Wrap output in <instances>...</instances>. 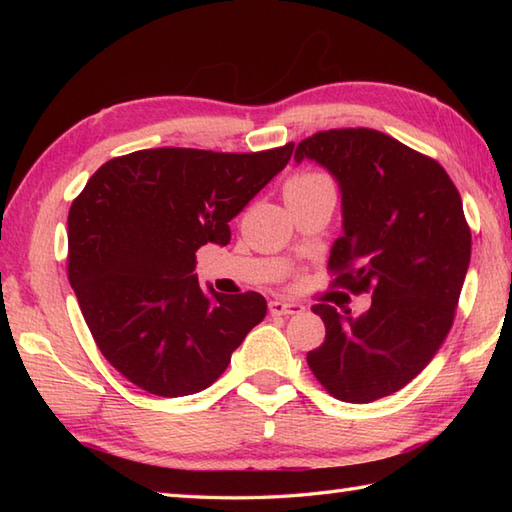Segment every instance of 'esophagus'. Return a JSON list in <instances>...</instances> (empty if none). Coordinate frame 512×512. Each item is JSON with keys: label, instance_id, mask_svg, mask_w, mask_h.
<instances>
[{"label": "esophagus", "instance_id": "1", "mask_svg": "<svg viewBox=\"0 0 512 512\" xmlns=\"http://www.w3.org/2000/svg\"><path fill=\"white\" fill-rule=\"evenodd\" d=\"M268 310L273 317H290V314H301L303 308L301 303H295V301H286V299H275L268 303Z\"/></svg>", "mask_w": 512, "mask_h": 512}]
</instances>
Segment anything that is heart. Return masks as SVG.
<instances>
[{"instance_id": "heart-1", "label": "heart", "mask_w": 512, "mask_h": 512, "mask_svg": "<svg viewBox=\"0 0 512 512\" xmlns=\"http://www.w3.org/2000/svg\"><path fill=\"white\" fill-rule=\"evenodd\" d=\"M325 187H332L328 176L319 171H297L286 180L284 184V198H299V195H308L312 191H319Z\"/></svg>"}]
</instances>
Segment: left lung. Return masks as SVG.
<instances>
[{
	"instance_id": "1",
	"label": "left lung",
	"mask_w": 512,
	"mask_h": 512,
	"mask_svg": "<svg viewBox=\"0 0 512 512\" xmlns=\"http://www.w3.org/2000/svg\"><path fill=\"white\" fill-rule=\"evenodd\" d=\"M328 169L341 189L343 235L330 273L354 295L372 290L361 317L317 303L325 341L308 352L319 383L343 402H372L416 378L447 339L471 262L462 198L436 160L367 127L301 140L295 160Z\"/></svg>"
}]
</instances>
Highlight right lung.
<instances>
[{
  "instance_id": "add662e5",
  "label": "right lung",
  "mask_w": 512,
  "mask_h": 512,
  "mask_svg": "<svg viewBox=\"0 0 512 512\" xmlns=\"http://www.w3.org/2000/svg\"><path fill=\"white\" fill-rule=\"evenodd\" d=\"M292 149L134 151L105 162L72 202L70 286L101 354L129 383L165 398L198 394L266 317L259 292L206 295L195 253L231 242L228 222Z\"/></svg>"
}]
</instances>
